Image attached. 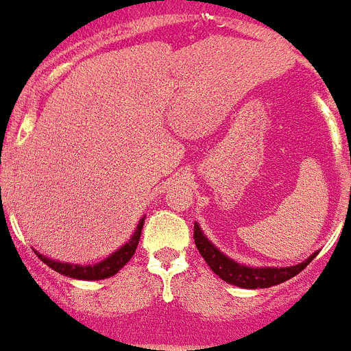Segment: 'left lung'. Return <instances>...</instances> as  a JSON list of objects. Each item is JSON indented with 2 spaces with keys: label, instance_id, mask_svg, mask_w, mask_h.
<instances>
[{
  "label": "left lung",
  "instance_id": "obj_1",
  "mask_svg": "<svg viewBox=\"0 0 351 351\" xmlns=\"http://www.w3.org/2000/svg\"><path fill=\"white\" fill-rule=\"evenodd\" d=\"M195 245H197L198 252L202 254V257L205 259L208 266H210L212 271L215 275L223 278L224 282L231 285H237V287L242 289H266L271 287V285H278L282 282L289 280L292 276H295L298 273L303 271L318 252H313L306 261L300 263V265L287 266V268H254V266H245L240 265V263L233 261L226 254L221 252L210 240L207 239L202 231V228L195 223Z\"/></svg>",
  "mask_w": 351,
  "mask_h": 351
}]
</instances>
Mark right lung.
Returning a JSON list of instances; mask_svg holds the SVG:
<instances>
[{"label":"right lung","instance_id":"1","mask_svg":"<svg viewBox=\"0 0 351 351\" xmlns=\"http://www.w3.org/2000/svg\"><path fill=\"white\" fill-rule=\"evenodd\" d=\"M144 226V217L139 221L137 224L136 231L130 237L125 245H121L117 252H112L111 256L106 257L104 261L95 263V265H88V266H82V265H69V263H60V261H53L50 257L41 256L40 252L38 257H40L41 261L45 263L47 266H50L51 269H56L57 273L64 276H71V278H78V280H104V278H109V276L117 275L125 265L132 259L134 252H136L137 245H139L141 240V231H143Z\"/></svg>","mask_w":351,"mask_h":351}]
</instances>
